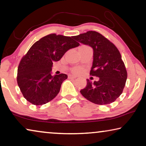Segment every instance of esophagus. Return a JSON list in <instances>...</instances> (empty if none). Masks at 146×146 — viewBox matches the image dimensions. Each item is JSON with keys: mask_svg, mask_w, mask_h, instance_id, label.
Segmentation results:
<instances>
[{"mask_svg": "<svg viewBox=\"0 0 146 146\" xmlns=\"http://www.w3.org/2000/svg\"><path fill=\"white\" fill-rule=\"evenodd\" d=\"M68 77H69V79H75V78H76V76H74V75H69Z\"/></svg>", "mask_w": 146, "mask_h": 146, "instance_id": "1", "label": "esophagus"}]
</instances>
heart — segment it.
<instances>
[{
  "label": "heart",
  "mask_w": 146,
  "mask_h": 146,
  "mask_svg": "<svg viewBox=\"0 0 146 146\" xmlns=\"http://www.w3.org/2000/svg\"><path fill=\"white\" fill-rule=\"evenodd\" d=\"M79 71H80V69L79 68H75V69H73V73H79Z\"/></svg>",
  "instance_id": "1"
}]
</instances>
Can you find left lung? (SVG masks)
<instances>
[{"mask_svg": "<svg viewBox=\"0 0 146 146\" xmlns=\"http://www.w3.org/2000/svg\"><path fill=\"white\" fill-rule=\"evenodd\" d=\"M73 38L93 48V61L90 75L98 77L94 83L87 79V86L80 91L81 94L96 104L114 102L122 93L127 79V71L120 52L97 32L88 31Z\"/></svg>", "mask_w": 146, "mask_h": 146, "instance_id": "1", "label": "left lung"}]
</instances>
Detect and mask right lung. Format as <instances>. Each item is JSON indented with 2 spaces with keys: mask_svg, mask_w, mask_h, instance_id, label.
<instances>
[{
  "mask_svg": "<svg viewBox=\"0 0 146 146\" xmlns=\"http://www.w3.org/2000/svg\"><path fill=\"white\" fill-rule=\"evenodd\" d=\"M73 36L51 34L32 45L18 67L17 83L24 97L34 105H42L53 99L60 91L66 74L52 75L53 63L65 52L79 46Z\"/></svg>",
  "mask_w": 146,
  "mask_h": 146,
  "instance_id": "add662e5",
  "label": "right lung"
}]
</instances>
